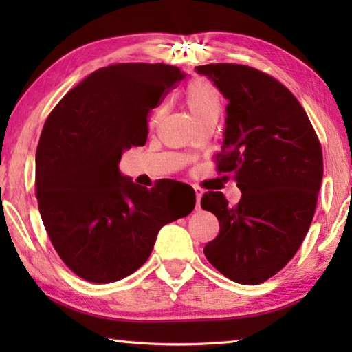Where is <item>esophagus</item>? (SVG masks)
<instances>
[{"instance_id":"obj_1","label":"esophagus","mask_w":352,"mask_h":352,"mask_svg":"<svg viewBox=\"0 0 352 352\" xmlns=\"http://www.w3.org/2000/svg\"><path fill=\"white\" fill-rule=\"evenodd\" d=\"M195 195H197V208L199 210L201 208V198L204 195V190L201 188H195Z\"/></svg>"}]
</instances>
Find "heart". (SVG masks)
Instances as JSON below:
<instances>
[{"label": "heart", "instance_id": "b5f03b06", "mask_svg": "<svg viewBox=\"0 0 352 352\" xmlns=\"http://www.w3.org/2000/svg\"><path fill=\"white\" fill-rule=\"evenodd\" d=\"M184 98L195 121L207 115H219L221 94L208 78H193L186 87Z\"/></svg>", "mask_w": 352, "mask_h": 352}]
</instances>
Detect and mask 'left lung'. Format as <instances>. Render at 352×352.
<instances>
[{"label":"left lung","mask_w":352,"mask_h":352,"mask_svg":"<svg viewBox=\"0 0 352 352\" xmlns=\"http://www.w3.org/2000/svg\"><path fill=\"white\" fill-rule=\"evenodd\" d=\"M195 71L228 101L218 169L234 174L242 192L236 207L221 192L201 199L221 227L204 254L231 281L263 283L289 263L310 228L322 149L300 101L280 81L245 65Z\"/></svg>","instance_id":"obj_1"}]
</instances>
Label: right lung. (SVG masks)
<instances>
[{
	"mask_svg": "<svg viewBox=\"0 0 352 352\" xmlns=\"http://www.w3.org/2000/svg\"><path fill=\"white\" fill-rule=\"evenodd\" d=\"M184 76L163 63L101 68L45 122L36 151L39 212L52 246L81 278L129 276L148 260L160 228L195 207V198L172 206L170 183L146 189L119 170L124 151L145 145L149 110Z\"/></svg>",
	"mask_w": 352,
	"mask_h": 352,
	"instance_id": "right-lung-1",
	"label": "right lung"
}]
</instances>
